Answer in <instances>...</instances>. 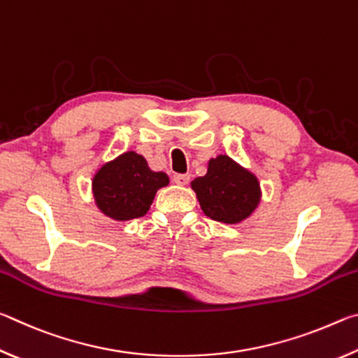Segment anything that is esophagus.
I'll return each instance as SVG.
<instances>
[{
    "label": "esophagus",
    "instance_id": "obj_1",
    "mask_svg": "<svg viewBox=\"0 0 358 358\" xmlns=\"http://www.w3.org/2000/svg\"><path fill=\"white\" fill-rule=\"evenodd\" d=\"M173 183H177L178 186H186L187 183H189V175L175 173L173 175Z\"/></svg>",
    "mask_w": 358,
    "mask_h": 358
}]
</instances>
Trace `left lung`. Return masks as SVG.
I'll return each instance as SVG.
<instances>
[{
	"label": "left lung",
	"instance_id": "1",
	"mask_svg": "<svg viewBox=\"0 0 358 358\" xmlns=\"http://www.w3.org/2000/svg\"><path fill=\"white\" fill-rule=\"evenodd\" d=\"M203 213L215 221L237 224L260 202L257 178L226 155L210 159L207 175L191 181Z\"/></svg>",
	"mask_w": 358,
	"mask_h": 358
}]
</instances>
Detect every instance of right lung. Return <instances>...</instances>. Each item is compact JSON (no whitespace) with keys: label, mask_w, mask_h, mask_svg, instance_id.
Here are the masks:
<instances>
[{"label":"right lung","mask_w":358,"mask_h":358,"mask_svg":"<svg viewBox=\"0 0 358 358\" xmlns=\"http://www.w3.org/2000/svg\"><path fill=\"white\" fill-rule=\"evenodd\" d=\"M167 185L164 172H153L142 155L128 151L96 172L93 196L106 216L129 221L147 215L156 191Z\"/></svg>","instance_id":"obj_1"}]
</instances>
